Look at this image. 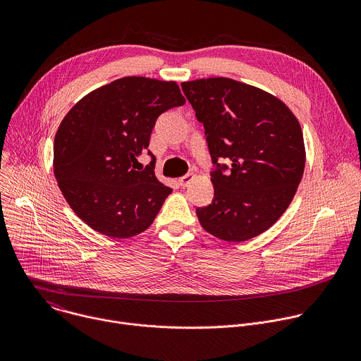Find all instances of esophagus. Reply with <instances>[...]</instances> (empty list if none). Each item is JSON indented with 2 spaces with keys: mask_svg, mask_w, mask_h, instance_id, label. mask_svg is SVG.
I'll return each instance as SVG.
<instances>
[{
  "mask_svg": "<svg viewBox=\"0 0 361 361\" xmlns=\"http://www.w3.org/2000/svg\"><path fill=\"white\" fill-rule=\"evenodd\" d=\"M192 180H194V176H192V174H185V176H183V177L178 178V183H180L181 187H187Z\"/></svg>",
  "mask_w": 361,
  "mask_h": 361,
  "instance_id": "1",
  "label": "esophagus"
}]
</instances>
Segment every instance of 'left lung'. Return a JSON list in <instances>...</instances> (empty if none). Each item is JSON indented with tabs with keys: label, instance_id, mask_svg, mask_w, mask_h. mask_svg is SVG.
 I'll return each mask as SVG.
<instances>
[{
	"label": "left lung",
	"instance_id": "left-lung-1",
	"mask_svg": "<svg viewBox=\"0 0 361 361\" xmlns=\"http://www.w3.org/2000/svg\"><path fill=\"white\" fill-rule=\"evenodd\" d=\"M181 88L217 166L213 202L195 210L200 224L230 243L264 233L287 210L304 173L298 120L273 94L231 78H200ZM219 158L231 160L230 173Z\"/></svg>",
	"mask_w": 361,
	"mask_h": 361
}]
</instances>
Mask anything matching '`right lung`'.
Returning <instances> with one entry per match:
<instances>
[{
  "mask_svg": "<svg viewBox=\"0 0 361 361\" xmlns=\"http://www.w3.org/2000/svg\"><path fill=\"white\" fill-rule=\"evenodd\" d=\"M184 102L176 81L123 77L91 91L67 113L54 138V176L87 226L128 238L152 224L173 190L154 174L156 160L137 170V159L159 116Z\"/></svg>",
  "mask_w": 361,
  "mask_h": 361,
  "instance_id": "1",
  "label": "right lung"
}]
</instances>
